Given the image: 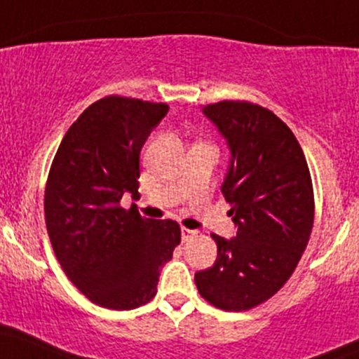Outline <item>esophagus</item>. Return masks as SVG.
I'll return each mask as SVG.
<instances>
[{
    "mask_svg": "<svg viewBox=\"0 0 359 359\" xmlns=\"http://www.w3.org/2000/svg\"><path fill=\"white\" fill-rule=\"evenodd\" d=\"M180 233H182L184 242H189V240L194 238L196 235H198V231H196V230H189V228H182V230H180Z\"/></svg>",
    "mask_w": 359,
    "mask_h": 359,
    "instance_id": "esophagus-1",
    "label": "esophagus"
}]
</instances>
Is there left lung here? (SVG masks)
<instances>
[{"mask_svg": "<svg viewBox=\"0 0 359 359\" xmlns=\"http://www.w3.org/2000/svg\"><path fill=\"white\" fill-rule=\"evenodd\" d=\"M203 114L231 153L222 192L237 237L212 235L218 257L194 279L211 305L242 312L269 300L297 269L313 226L312 179L300 143L271 110L223 100Z\"/></svg>", "mask_w": 359, "mask_h": 359, "instance_id": "left-lung-1", "label": "left lung"}]
</instances>
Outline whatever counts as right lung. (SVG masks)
Returning a JSON list of instances; mask_svg holds the SVG:
<instances>
[{"instance_id":"1","label":"right lung","mask_w":359,"mask_h":359,"mask_svg":"<svg viewBox=\"0 0 359 359\" xmlns=\"http://www.w3.org/2000/svg\"><path fill=\"white\" fill-rule=\"evenodd\" d=\"M167 112V104L100 98L71 124L50 165L44 211L54 254L73 285L105 309L151 300L180 243L177 222L121 206L126 192L137 198L141 148Z\"/></svg>"}]
</instances>
